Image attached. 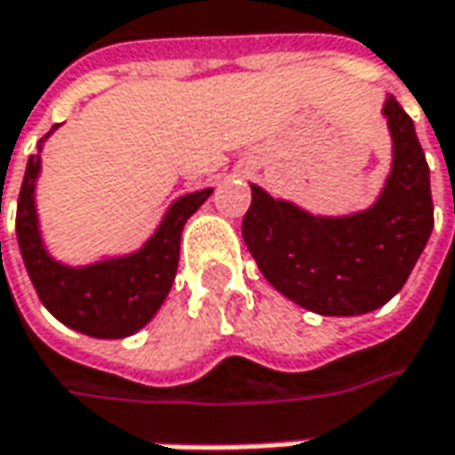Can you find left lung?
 Listing matches in <instances>:
<instances>
[{"instance_id":"1","label":"left lung","mask_w":455,"mask_h":455,"mask_svg":"<svg viewBox=\"0 0 455 455\" xmlns=\"http://www.w3.org/2000/svg\"><path fill=\"white\" fill-rule=\"evenodd\" d=\"M392 171L369 210L309 215L251 184L243 240L266 282L294 305L328 317L366 315L387 305L433 233L430 169L410 115L387 97Z\"/></svg>"}]
</instances>
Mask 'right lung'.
<instances>
[{"label":"right lung","instance_id":"right-lung-1","mask_svg":"<svg viewBox=\"0 0 455 455\" xmlns=\"http://www.w3.org/2000/svg\"><path fill=\"white\" fill-rule=\"evenodd\" d=\"M48 135L40 140V150ZM40 150L28 161L17 199V243L40 302L63 325L92 338H127L146 328L169 297L179 268L181 230L212 189L179 196L166 210L156 233L135 253L112 256L89 266H66L48 253L40 235L35 207Z\"/></svg>","mask_w":455,"mask_h":455}]
</instances>
